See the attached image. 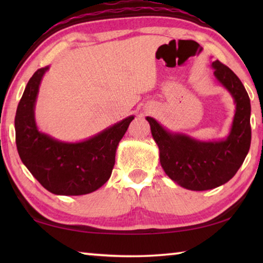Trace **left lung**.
Segmentation results:
<instances>
[{
    "instance_id": "obj_1",
    "label": "left lung",
    "mask_w": 263,
    "mask_h": 263,
    "mask_svg": "<svg viewBox=\"0 0 263 263\" xmlns=\"http://www.w3.org/2000/svg\"><path fill=\"white\" fill-rule=\"evenodd\" d=\"M211 67L216 80L230 92L235 105L233 121L225 138L198 140L168 130L153 117H146L164 173L182 188L194 191L210 190L229 182L241 167L251 146V101L246 89L220 61H212Z\"/></svg>"
}]
</instances>
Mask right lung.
Listing matches in <instances>:
<instances>
[{
    "mask_svg": "<svg viewBox=\"0 0 263 263\" xmlns=\"http://www.w3.org/2000/svg\"><path fill=\"white\" fill-rule=\"evenodd\" d=\"M38 69L26 84L15 117L16 145L24 166L54 195L80 196L101 188L110 179L116 151L135 116L122 119L81 141H62L39 130L35 103L44 75Z\"/></svg>",
    "mask_w": 263,
    "mask_h": 263,
    "instance_id": "right-lung-1",
    "label": "right lung"
}]
</instances>
